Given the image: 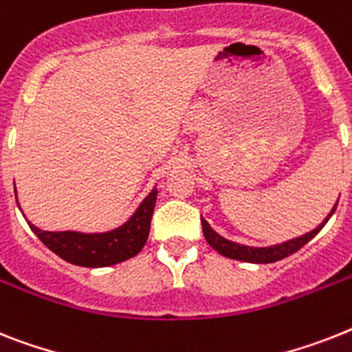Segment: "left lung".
<instances>
[{
  "instance_id": "8db88e82",
  "label": "left lung",
  "mask_w": 352,
  "mask_h": 352,
  "mask_svg": "<svg viewBox=\"0 0 352 352\" xmlns=\"http://www.w3.org/2000/svg\"><path fill=\"white\" fill-rule=\"evenodd\" d=\"M338 205V203H336ZM336 205L333 207L329 216L320 223V225L316 226L315 230L307 232V234L300 235V237H295L292 241H286V243H280V245H274V246H266V248H254V246H245V245H237V243H232V241L225 239L219 234L212 230L208 223L205 221L201 217V226H203V235H205V239H207L208 245L212 248L219 252L221 255L228 257V259H235V261H245V263H275V261H280L287 255L295 254L297 250H300L302 246L306 245L307 241H311L318 232L324 228L327 221H329V217L333 216V212L336 210Z\"/></svg>"
}]
</instances>
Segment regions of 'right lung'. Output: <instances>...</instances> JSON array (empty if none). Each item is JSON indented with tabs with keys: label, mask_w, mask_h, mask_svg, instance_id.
I'll use <instances>...</instances> for the list:
<instances>
[{
	"label": "right lung",
	"mask_w": 352,
	"mask_h": 352,
	"mask_svg": "<svg viewBox=\"0 0 352 352\" xmlns=\"http://www.w3.org/2000/svg\"><path fill=\"white\" fill-rule=\"evenodd\" d=\"M156 196L158 190H153L131 216L129 221L106 234L45 232L32 223H28V226L60 259L86 268H104L131 259L144 248L145 241L149 237Z\"/></svg>",
	"instance_id": "obj_1"
}]
</instances>
